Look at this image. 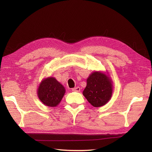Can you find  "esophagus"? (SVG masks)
Segmentation results:
<instances>
[{
  "instance_id": "esophagus-1",
  "label": "esophagus",
  "mask_w": 152,
  "mask_h": 152,
  "mask_svg": "<svg viewBox=\"0 0 152 152\" xmlns=\"http://www.w3.org/2000/svg\"><path fill=\"white\" fill-rule=\"evenodd\" d=\"M72 91H75V92H79L80 91V88L79 87H75V88H73Z\"/></svg>"
}]
</instances>
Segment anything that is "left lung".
<instances>
[{"label": "left lung", "instance_id": "8db88e82", "mask_svg": "<svg viewBox=\"0 0 152 152\" xmlns=\"http://www.w3.org/2000/svg\"><path fill=\"white\" fill-rule=\"evenodd\" d=\"M112 82L108 73L93 72L87 79V86L83 91V95L94 107H102L112 98Z\"/></svg>", "mask_w": 152, "mask_h": 152}]
</instances>
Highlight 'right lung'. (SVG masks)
I'll list each match as a JSON object with an SVG mask.
<instances>
[{
    "mask_svg": "<svg viewBox=\"0 0 152 152\" xmlns=\"http://www.w3.org/2000/svg\"><path fill=\"white\" fill-rule=\"evenodd\" d=\"M64 86L53 77L43 79L37 89V96L44 105L55 107L61 102L65 93Z\"/></svg>",
    "mask_w": 152,
    "mask_h": 152,
    "instance_id": "1",
    "label": "right lung"
}]
</instances>
